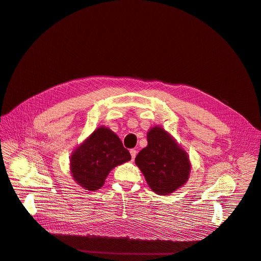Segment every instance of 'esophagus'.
<instances>
[{"mask_svg":"<svg viewBox=\"0 0 261 261\" xmlns=\"http://www.w3.org/2000/svg\"><path fill=\"white\" fill-rule=\"evenodd\" d=\"M136 153H138V151H136L135 149H131V150H130V154H131L132 161L135 159V156H136Z\"/></svg>","mask_w":261,"mask_h":261,"instance_id":"esophagus-1","label":"esophagus"}]
</instances>
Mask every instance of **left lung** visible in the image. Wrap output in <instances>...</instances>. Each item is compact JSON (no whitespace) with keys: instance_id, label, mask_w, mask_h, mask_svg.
Segmentation results:
<instances>
[{"instance_id":"1","label":"left lung","mask_w":261,"mask_h":261,"mask_svg":"<svg viewBox=\"0 0 261 261\" xmlns=\"http://www.w3.org/2000/svg\"><path fill=\"white\" fill-rule=\"evenodd\" d=\"M147 142L148 145L136 155L135 164L152 191L168 196L187 183L191 170L189 156L161 126L149 129Z\"/></svg>"}]
</instances>
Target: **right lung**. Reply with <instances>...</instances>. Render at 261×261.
I'll list each match as a JSON object with an SVG mask.
<instances>
[{
    "instance_id": "obj_1",
    "label": "right lung",
    "mask_w": 261,
    "mask_h": 261,
    "mask_svg": "<svg viewBox=\"0 0 261 261\" xmlns=\"http://www.w3.org/2000/svg\"><path fill=\"white\" fill-rule=\"evenodd\" d=\"M131 160L118 136L110 128L100 126L75 148L70 158L74 181L89 191L103 186L113 168Z\"/></svg>"
}]
</instances>
